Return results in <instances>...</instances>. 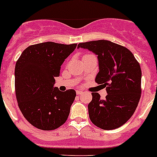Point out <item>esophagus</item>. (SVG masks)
<instances>
[{"label":"esophagus","mask_w":157,"mask_h":157,"mask_svg":"<svg viewBox=\"0 0 157 157\" xmlns=\"http://www.w3.org/2000/svg\"><path fill=\"white\" fill-rule=\"evenodd\" d=\"M83 92V91H81V90H77V95H81Z\"/></svg>","instance_id":"obj_1"}]
</instances>
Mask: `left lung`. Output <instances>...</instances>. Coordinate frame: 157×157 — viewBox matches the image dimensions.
Masks as SVG:
<instances>
[{"label":"left lung","mask_w":157,"mask_h":157,"mask_svg":"<svg viewBox=\"0 0 157 157\" xmlns=\"http://www.w3.org/2000/svg\"><path fill=\"white\" fill-rule=\"evenodd\" d=\"M97 55L99 73L95 82L107 88L105 99L92 92L88 106L92 123L103 129H114L126 123L135 111L141 98V69L127 48L108 40L79 43Z\"/></svg>","instance_id":"obj_1"}]
</instances>
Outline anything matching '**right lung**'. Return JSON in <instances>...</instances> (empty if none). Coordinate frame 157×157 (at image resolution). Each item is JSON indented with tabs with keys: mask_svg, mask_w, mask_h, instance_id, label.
I'll return each instance as SVG.
<instances>
[{
	"mask_svg": "<svg viewBox=\"0 0 157 157\" xmlns=\"http://www.w3.org/2000/svg\"><path fill=\"white\" fill-rule=\"evenodd\" d=\"M77 44L46 42L31 45L23 51L15 67V89L24 118L35 127L53 130L67 120L76 92H61L55 84L65 59Z\"/></svg>",
	"mask_w": 157,
	"mask_h": 157,
	"instance_id": "right-lung-1",
	"label": "right lung"
}]
</instances>
